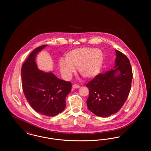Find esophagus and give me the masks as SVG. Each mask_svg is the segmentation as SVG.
Here are the masks:
<instances>
[{
	"instance_id": "34e87169",
	"label": "esophagus",
	"mask_w": 151,
	"mask_h": 151,
	"mask_svg": "<svg viewBox=\"0 0 151 151\" xmlns=\"http://www.w3.org/2000/svg\"><path fill=\"white\" fill-rule=\"evenodd\" d=\"M79 87H80V86H79V85H77V84H73V85L72 86V88H74V89L79 88Z\"/></svg>"
}]
</instances>
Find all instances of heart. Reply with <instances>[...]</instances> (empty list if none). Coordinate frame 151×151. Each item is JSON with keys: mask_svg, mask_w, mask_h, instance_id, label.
<instances>
[{"mask_svg": "<svg viewBox=\"0 0 151 151\" xmlns=\"http://www.w3.org/2000/svg\"><path fill=\"white\" fill-rule=\"evenodd\" d=\"M103 63L104 55L101 50L80 47L68 51L65 55V60H60L59 65L65 78H70L76 67L81 76L92 79L99 74Z\"/></svg>", "mask_w": 151, "mask_h": 151, "instance_id": "heart-1", "label": "heart"}]
</instances>
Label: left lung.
I'll return each mask as SVG.
<instances>
[{"mask_svg": "<svg viewBox=\"0 0 151 151\" xmlns=\"http://www.w3.org/2000/svg\"><path fill=\"white\" fill-rule=\"evenodd\" d=\"M115 51L114 67L86 84L89 91L88 109L99 116L107 117L118 112L131 90L132 71L129 59L119 51Z\"/></svg>", "mask_w": 151, "mask_h": 151, "instance_id": "left-lung-1", "label": "left lung"}]
</instances>
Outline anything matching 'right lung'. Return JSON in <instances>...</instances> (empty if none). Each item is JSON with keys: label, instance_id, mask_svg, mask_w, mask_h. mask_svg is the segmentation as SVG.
I'll return each mask as SVG.
<instances>
[{"label": "right lung", "instance_id": "obj_1", "mask_svg": "<svg viewBox=\"0 0 151 151\" xmlns=\"http://www.w3.org/2000/svg\"><path fill=\"white\" fill-rule=\"evenodd\" d=\"M47 46L38 47L30 53L22 65L21 76L24 94L32 108L39 114L52 116L65 110V99L72 84L51 72L38 68L36 56Z\"/></svg>", "mask_w": 151, "mask_h": 151}]
</instances>
